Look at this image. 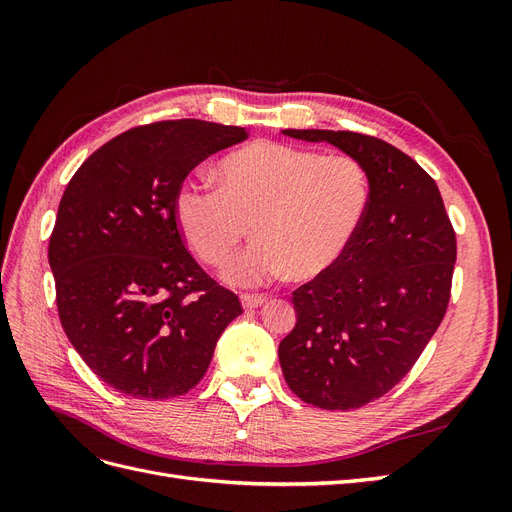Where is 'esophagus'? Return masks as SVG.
<instances>
[{"mask_svg": "<svg viewBox=\"0 0 512 512\" xmlns=\"http://www.w3.org/2000/svg\"><path fill=\"white\" fill-rule=\"evenodd\" d=\"M267 297H262V294H241V303L245 309H256L260 305H265Z\"/></svg>", "mask_w": 512, "mask_h": 512, "instance_id": "34e87169", "label": "esophagus"}]
</instances>
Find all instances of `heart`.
Wrapping results in <instances>:
<instances>
[{"label":"heart","instance_id":"heart-1","mask_svg":"<svg viewBox=\"0 0 512 512\" xmlns=\"http://www.w3.org/2000/svg\"><path fill=\"white\" fill-rule=\"evenodd\" d=\"M218 183L185 181L175 215L192 252L211 267L226 265L252 224L258 241L226 271L237 286L327 273L354 241L371 200L359 158L280 141L230 151L218 164Z\"/></svg>","mask_w":512,"mask_h":512}]
</instances>
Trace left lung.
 <instances>
[{"label":"left lung","instance_id":"obj_1","mask_svg":"<svg viewBox=\"0 0 512 512\" xmlns=\"http://www.w3.org/2000/svg\"><path fill=\"white\" fill-rule=\"evenodd\" d=\"M359 158L371 200L335 265L292 292L297 324L282 339L290 391L322 410H356L389 393L440 327L457 260L436 181L404 151L348 130H284Z\"/></svg>","mask_w":512,"mask_h":512}]
</instances>
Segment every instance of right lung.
I'll use <instances>...</instances> for the list:
<instances>
[{
    "label": "right lung",
    "mask_w": 512,
    "mask_h": 512,
    "mask_svg": "<svg viewBox=\"0 0 512 512\" xmlns=\"http://www.w3.org/2000/svg\"><path fill=\"white\" fill-rule=\"evenodd\" d=\"M245 136L200 119L136 126L91 153L61 196L49 239L59 320L115 391L185 395L243 314L185 247L175 196L192 168Z\"/></svg>",
    "instance_id": "add662e5"
}]
</instances>
